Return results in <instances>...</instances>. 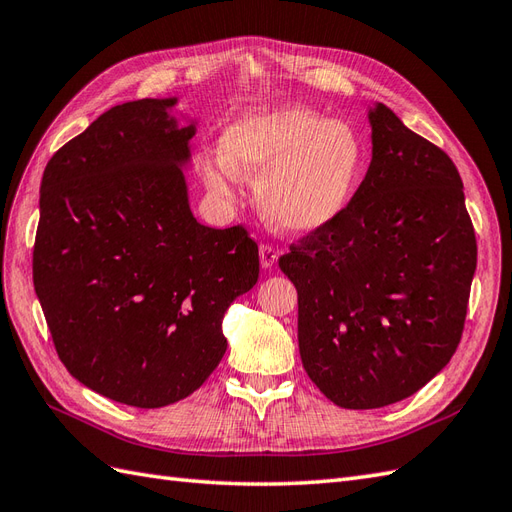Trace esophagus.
<instances>
[{
    "label": "esophagus",
    "instance_id": "34e87169",
    "mask_svg": "<svg viewBox=\"0 0 512 512\" xmlns=\"http://www.w3.org/2000/svg\"><path fill=\"white\" fill-rule=\"evenodd\" d=\"M277 259H279V251L272 244H261L259 246L261 268H272L274 264H277Z\"/></svg>",
    "mask_w": 512,
    "mask_h": 512
}]
</instances>
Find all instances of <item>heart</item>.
Segmentation results:
<instances>
[{
  "mask_svg": "<svg viewBox=\"0 0 512 512\" xmlns=\"http://www.w3.org/2000/svg\"><path fill=\"white\" fill-rule=\"evenodd\" d=\"M222 164L205 160V186L233 199L235 179L257 183L259 212L274 229L311 233L333 222L365 173V147L346 123L287 106L235 121L220 138Z\"/></svg>",
  "mask_w": 512,
  "mask_h": 512,
  "instance_id": "b5f03b06",
  "label": "heart"
}]
</instances>
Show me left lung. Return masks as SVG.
Listing matches in <instances>:
<instances>
[{
  "label": "left lung",
  "instance_id": "left-lung-1",
  "mask_svg": "<svg viewBox=\"0 0 512 512\" xmlns=\"http://www.w3.org/2000/svg\"><path fill=\"white\" fill-rule=\"evenodd\" d=\"M368 119L372 162L352 201L279 259L305 372L344 409L400 402L448 365L478 255L448 153L383 103Z\"/></svg>",
  "mask_w": 512,
  "mask_h": 512
}]
</instances>
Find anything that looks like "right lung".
Wrapping results in <instances>:
<instances>
[{
	"instance_id": "obj_1",
	"label": "right lung",
	"mask_w": 512,
	"mask_h": 512,
	"mask_svg": "<svg viewBox=\"0 0 512 512\" xmlns=\"http://www.w3.org/2000/svg\"><path fill=\"white\" fill-rule=\"evenodd\" d=\"M177 99L103 112L51 157L41 183L34 290L64 368L114 402L188 398L227 350L222 318L259 279L242 225L192 216L183 166L194 123Z\"/></svg>"
}]
</instances>
